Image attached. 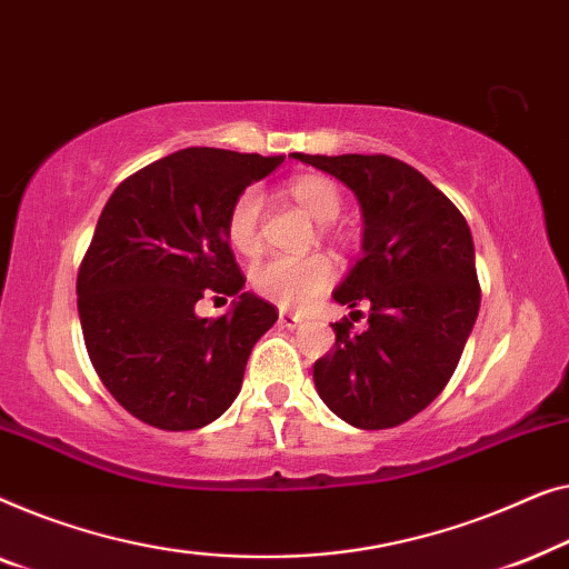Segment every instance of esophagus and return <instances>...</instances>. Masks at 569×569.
<instances>
[{
	"label": "esophagus",
	"mask_w": 569,
	"mask_h": 569,
	"mask_svg": "<svg viewBox=\"0 0 569 569\" xmlns=\"http://www.w3.org/2000/svg\"><path fill=\"white\" fill-rule=\"evenodd\" d=\"M301 322H303V317L293 315V311H281V315H278V325L288 327V330H296V327H299Z\"/></svg>",
	"instance_id": "34e87169"
}]
</instances>
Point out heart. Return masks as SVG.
Listing matches in <instances>:
<instances>
[{
  "label": "heart",
  "mask_w": 569,
  "mask_h": 569,
  "mask_svg": "<svg viewBox=\"0 0 569 569\" xmlns=\"http://www.w3.org/2000/svg\"><path fill=\"white\" fill-rule=\"evenodd\" d=\"M288 196L317 221H332L342 208L338 182L325 174H299L288 182ZM260 190L247 188L229 206L227 239L239 254H252L260 247ZM335 266L322 252L276 254L252 268V286L283 307H301L332 281Z\"/></svg>",
  "instance_id": "1"
}]
</instances>
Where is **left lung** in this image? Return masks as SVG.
<instances>
[{"label": "left lung", "mask_w": 569, "mask_h": 569, "mask_svg": "<svg viewBox=\"0 0 569 569\" xmlns=\"http://www.w3.org/2000/svg\"><path fill=\"white\" fill-rule=\"evenodd\" d=\"M353 190L363 258L332 299L368 307V327L335 322L315 387L340 420L395 428L433 402L459 366L479 311L475 242L459 208L415 167L387 154H291ZM361 317V311H350Z\"/></svg>", "instance_id": "obj_1"}]
</instances>
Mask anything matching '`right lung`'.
<instances>
[{
  "mask_svg": "<svg viewBox=\"0 0 569 569\" xmlns=\"http://www.w3.org/2000/svg\"><path fill=\"white\" fill-rule=\"evenodd\" d=\"M283 157L190 147L157 159L113 190L77 276L87 353L133 418L198 430L229 410L252 346L278 319L244 288L227 239V213ZM234 295L208 320L194 303Z\"/></svg>",
  "mask_w": 569,
  "mask_h": 569,
  "instance_id": "add662e5",
  "label": "right lung"
}]
</instances>
